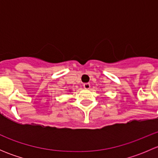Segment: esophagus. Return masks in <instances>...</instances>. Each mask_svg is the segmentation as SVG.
<instances>
[{
    "mask_svg": "<svg viewBox=\"0 0 158 158\" xmlns=\"http://www.w3.org/2000/svg\"><path fill=\"white\" fill-rule=\"evenodd\" d=\"M83 87L85 89H90V84L89 83H85L83 85Z\"/></svg>",
    "mask_w": 158,
    "mask_h": 158,
    "instance_id": "1",
    "label": "esophagus"
}]
</instances>
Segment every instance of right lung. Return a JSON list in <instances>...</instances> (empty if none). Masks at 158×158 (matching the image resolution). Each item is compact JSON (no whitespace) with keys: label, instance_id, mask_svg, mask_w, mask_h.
Masks as SVG:
<instances>
[{"label":"right lung","instance_id":"right-lung-1","mask_svg":"<svg viewBox=\"0 0 158 158\" xmlns=\"http://www.w3.org/2000/svg\"><path fill=\"white\" fill-rule=\"evenodd\" d=\"M69 92H71V90H69Z\"/></svg>","mask_w":158,"mask_h":158}]
</instances>
